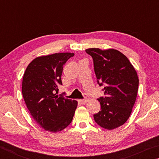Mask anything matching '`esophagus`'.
<instances>
[{
    "label": "esophagus",
    "mask_w": 159,
    "mask_h": 159,
    "mask_svg": "<svg viewBox=\"0 0 159 159\" xmlns=\"http://www.w3.org/2000/svg\"><path fill=\"white\" fill-rule=\"evenodd\" d=\"M88 101V98H85V99H79V102H80V103L83 104H85Z\"/></svg>",
    "instance_id": "esophagus-1"
}]
</instances>
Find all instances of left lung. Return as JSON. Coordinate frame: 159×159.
<instances>
[{
    "label": "left lung",
    "mask_w": 159,
    "mask_h": 159,
    "mask_svg": "<svg viewBox=\"0 0 159 159\" xmlns=\"http://www.w3.org/2000/svg\"><path fill=\"white\" fill-rule=\"evenodd\" d=\"M92 57L97 81L104 85V95L98 99L101 111L94 119L102 128L112 130L124 124L136 100L139 79L128 59L118 50L88 48Z\"/></svg>",
    "instance_id": "obj_1"
}]
</instances>
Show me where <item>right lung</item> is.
<instances>
[{
	"mask_svg": "<svg viewBox=\"0 0 159 159\" xmlns=\"http://www.w3.org/2000/svg\"><path fill=\"white\" fill-rule=\"evenodd\" d=\"M74 55L61 52L35 58L23 76L22 95L29 112L37 123L52 133L71 123L77 107V101L57 95L63 66Z\"/></svg>",
	"mask_w": 159,
	"mask_h": 159,
	"instance_id": "right-lung-1",
	"label": "right lung"
}]
</instances>
